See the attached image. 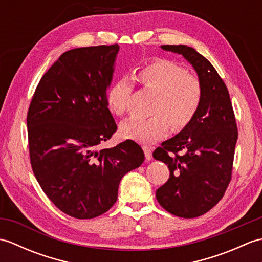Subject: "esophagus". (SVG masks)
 <instances>
[{"label":"esophagus","instance_id":"obj_1","mask_svg":"<svg viewBox=\"0 0 262 262\" xmlns=\"http://www.w3.org/2000/svg\"><path fill=\"white\" fill-rule=\"evenodd\" d=\"M143 151L144 154H145V158L147 161H149L152 159V148L149 146H143Z\"/></svg>","mask_w":262,"mask_h":262}]
</instances>
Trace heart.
<instances>
[{"mask_svg": "<svg viewBox=\"0 0 262 262\" xmlns=\"http://www.w3.org/2000/svg\"><path fill=\"white\" fill-rule=\"evenodd\" d=\"M134 80L155 93L148 118H129L120 126L121 135L141 143H151L168 135L170 125L180 130L190 122L202 104L203 84L199 77L168 59H157L138 69ZM133 84L126 79L114 82L107 92L111 113L124 116Z\"/></svg>", "mask_w": 262, "mask_h": 262, "instance_id": "obj_1", "label": "heart"}]
</instances>
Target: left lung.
<instances>
[{
	"label": "left lung",
	"instance_id": "8db88e82",
	"mask_svg": "<svg viewBox=\"0 0 262 262\" xmlns=\"http://www.w3.org/2000/svg\"><path fill=\"white\" fill-rule=\"evenodd\" d=\"M161 48L181 54L203 84L202 104L193 119L153 152L170 170L168 181L157 190L159 204L176 216L193 219L213 208L230 185L237 141L235 115L225 83L208 59L185 45Z\"/></svg>",
	"mask_w": 262,
	"mask_h": 262
}]
</instances>
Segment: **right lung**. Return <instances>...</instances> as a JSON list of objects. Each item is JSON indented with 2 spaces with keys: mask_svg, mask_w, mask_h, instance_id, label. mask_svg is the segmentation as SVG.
Here are the masks:
<instances>
[{
  "mask_svg": "<svg viewBox=\"0 0 262 262\" xmlns=\"http://www.w3.org/2000/svg\"><path fill=\"white\" fill-rule=\"evenodd\" d=\"M118 51L115 43L65 52L42 75L28 109L33 174L52 203L74 219L108 211L121 178L145 159L130 140L100 148L117 130L105 91Z\"/></svg>",
  "mask_w": 262,
  "mask_h": 262,
  "instance_id": "right-lung-1",
  "label": "right lung"
}]
</instances>
